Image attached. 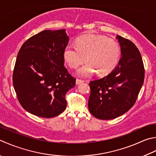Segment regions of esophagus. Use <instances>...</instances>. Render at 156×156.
<instances>
[{
  "mask_svg": "<svg viewBox=\"0 0 156 156\" xmlns=\"http://www.w3.org/2000/svg\"><path fill=\"white\" fill-rule=\"evenodd\" d=\"M82 82H84V80H80V79H76V84H77V85H78V84H80L82 83Z\"/></svg>",
  "mask_w": 156,
  "mask_h": 156,
  "instance_id": "esophagus-1",
  "label": "esophagus"
}]
</instances>
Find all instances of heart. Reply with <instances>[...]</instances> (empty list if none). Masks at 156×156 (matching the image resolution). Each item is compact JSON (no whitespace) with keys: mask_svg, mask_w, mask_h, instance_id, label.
<instances>
[{"mask_svg":"<svg viewBox=\"0 0 156 156\" xmlns=\"http://www.w3.org/2000/svg\"><path fill=\"white\" fill-rule=\"evenodd\" d=\"M120 55V46L115 40L94 34L80 36L76 40V47L68 45L63 52L64 60L72 69L77 68L86 57L88 62L77 72L82 77L95 72L99 76L109 74L116 67Z\"/></svg>","mask_w":156,"mask_h":156,"instance_id":"obj_1","label":"heart"}]
</instances>
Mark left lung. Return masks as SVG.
I'll use <instances>...</instances> for the list:
<instances>
[{
    "label": "left lung",
    "instance_id": "1",
    "mask_svg": "<svg viewBox=\"0 0 156 156\" xmlns=\"http://www.w3.org/2000/svg\"><path fill=\"white\" fill-rule=\"evenodd\" d=\"M122 57L105 77L90 81L88 109L100 120H112L127 112L135 104L144 82L141 53L129 40L117 35Z\"/></svg>",
    "mask_w": 156,
    "mask_h": 156
}]
</instances>
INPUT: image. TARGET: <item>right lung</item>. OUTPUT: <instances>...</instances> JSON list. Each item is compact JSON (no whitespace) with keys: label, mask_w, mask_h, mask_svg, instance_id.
<instances>
[{"label":"right lung","mask_w":156,"mask_h":156,"mask_svg":"<svg viewBox=\"0 0 156 156\" xmlns=\"http://www.w3.org/2000/svg\"><path fill=\"white\" fill-rule=\"evenodd\" d=\"M68 41L65 30H44L27 40L18 52L13 84L21 105L30 114L49 118L66 109V94L76 85L64 67L63 52Z\"/></svg>","instance_id":"1"}]
</instances>
